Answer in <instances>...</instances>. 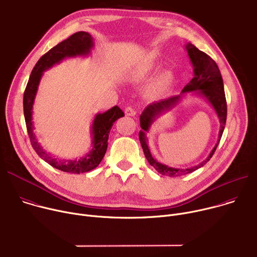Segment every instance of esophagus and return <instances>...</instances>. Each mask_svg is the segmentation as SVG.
I'll return each instance as SVG.
<instances>
[{
    "instance_id": "esophagus-1",
    "label": "esophagus",
    "mask_w": 257,
    "mask_h": 257,
    "mask_svg": "<svg viewBox=\"0 0 257 257\" xmlns=\"http://www.w3.org/2000/svg\"><path fill=\"white\" fill-rule=\"evenodd\" d=\"M125 113L127 115H130V116H134L136 114V110L132 107V106H127L125 108Z\"/></svg>"
}]
</instances>
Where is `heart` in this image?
<instances>
[{
	"mask_svg": "<svg viewBox=\"0 0 257 257\" xmlns=\"http://www.w3.org/2000/svg\"><path fill=\"white\" fill-rule=\"evenodd\" d=\"M174 85V80L172 75L169 73H164L160 75L150 86L148 93L153 98H160L164 95H167L171 92Z\"/></svg>",
	"mask_w": 257,
	"mask_h": 257,
	"instance_id": "obj_1",
	"label": "heart"
}]
</instances>
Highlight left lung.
<instances>
[{
	"label": "left lung",
	"mask_w": 257,
	"mask_h": 257,
	"mask_svg": "<svg viewBox=\"0 0 257 257\" xmlns=\"http://www.w3.org/2000/svg\"><path fill=\"white\" fill-rule=\"evenodd\" d=\"M185 49L188 51V55L194 67V78L182 89L179 95L172 96L167 99H163V100L156 101L149 104L141 114V118H139V121H141V127H142V130L139 131V141H141V144L148 162L159 173H161L162 175L170 176V177L181 176L184 174L194 172L197 169L203 167L210 160V158L213 156L220 142V138L222 136V133L225 127V122H226L227 109H226V100H225V94H224L223 81H222V77L217 64L211 57L208 56L203 51H200L191 43L185 45ZM188 91H195V94L202 96L212 104L220 119L221 130L216 147L209 156L200 165L184 170L173 169L163 165L162 163L153 159L147 146L146 133L149 131L155 119L157 118L161 114L165 113L174 107Z\"/></svg>",
	"instance_id": "obj_1"
}]
</instances>
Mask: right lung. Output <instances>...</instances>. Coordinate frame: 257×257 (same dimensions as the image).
Instances as JSON below:
<instances>
[{
	"instance_id": "add662e5",
	"label": "right lung",
	"mask_w": 257,
	"mask_h": 257,
	"mask_svg": "<svg viewBox=\"0 0 257 257\" xmlns=\"http://www.w3.org/2000/svg\"><path fill=\"white\" fill-rule=\"evenodd\" d=\"M93 47H94V41L91 35L86 32H78L57 44L38 60L33 68L23 94V112H25L27 129L34 150L49 165L63 172L80 174L96 168L106 153L108 134L113 123L124 115L122 109L116 105L102 113H97L91 126L92 150L80 159L59 160L50 153H47L40 143H38L34 133L33 106L43 73L65 58L89 55Z\"/></svg>"
}]
</instances>
